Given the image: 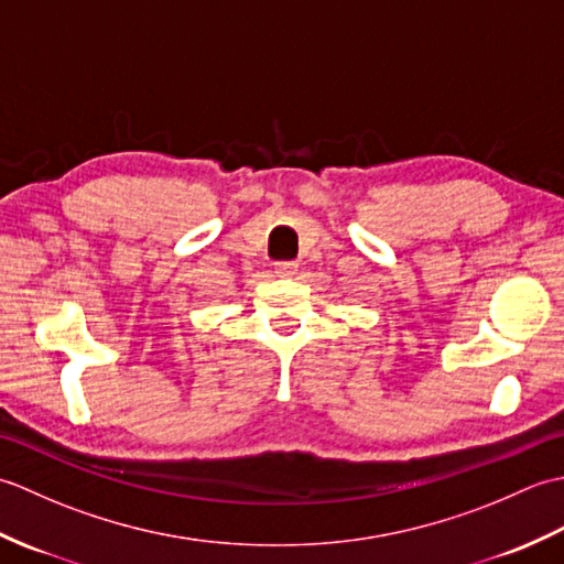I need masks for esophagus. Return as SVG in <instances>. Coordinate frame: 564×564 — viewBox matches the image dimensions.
<instances>
[{"label":"esophagus","instance_id":"obj_1","mask_svg":"<svg viewBox=\"0 0 564 564\" xmlns=\"http://www.w3.org/2000/svg\"><path fill=\"white\" fill-rule=\"evenodd\" d=\"M273 269L281 275V279H291V275L297 271V263L295 261H275Z\"/></svg>","mask_w":564,"mask_h":564}]
</instances>
